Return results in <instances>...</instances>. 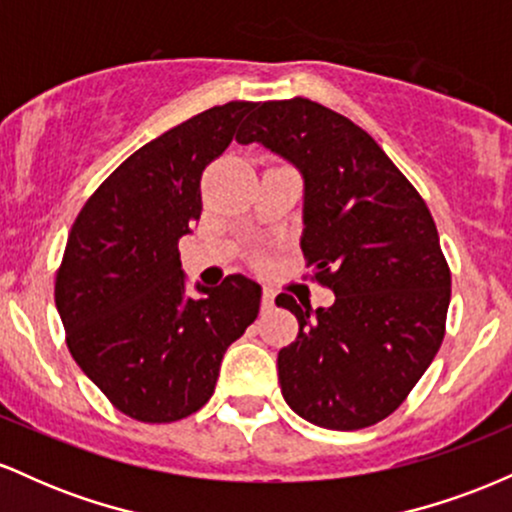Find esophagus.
Listing matches in <instances>:
<instances>
[{"mask_svg":"<svg viewBox=\"0 0 512 512\" xmlns=\"http://www.w3.org/2000/svg\"><path fill=\"white\" fill-rule=\"evenodd\" d=\"M274 305V291L264 286L262 289V310H269Z\"/></svg>","mask_w":512,"mask_h":512,"instance_id":"34e87169","label":"esophagus"}]
</instances>
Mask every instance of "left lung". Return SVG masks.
I'll list each match as a JSON object with an SVG mask.
<instances>
[{
    "label": "left lung",
    "mask_w": 512,
    "mask_h": 512,
    "mask_svg": "<svg viewBox=\"0 0 512 512\" xmlns=\"http://www.w3.org/2000/svg\"><path fill=\"white\" fill-rule=\"evenodd\" d=\"M305 178L301 250L313 281L334 291L298 320L279 351L286 404L310 424L358 431L387 419L436 358L450 305V267L424 197L349 117L308 98L257 103L238 129Z\"/></svg>",
    "instance_id": "8db88e82"
}]
</instances>
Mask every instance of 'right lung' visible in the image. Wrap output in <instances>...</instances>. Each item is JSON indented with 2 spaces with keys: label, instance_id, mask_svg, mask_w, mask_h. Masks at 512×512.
Masks as SVG:
<instances>
[{
  "label": "right lung",
  "instance_id": "right-lung-1",
  "mask_svg": "<svg viewBox=\"0 0 512 512\" xmlns=\"http://www.w3.org/2000/svg\"><path fill=\"white\" fill-rule=\"evenodd\" d=\"M255 103L214 105L134 151L86 199L55 276L69 354L117 411L173 424L214 395L262 289L231 274L187 298L178 240L202 214L204 168Z\"/></svg>",
  "mask_w": 512,
  "mask_h": 512
}]
</instances>
